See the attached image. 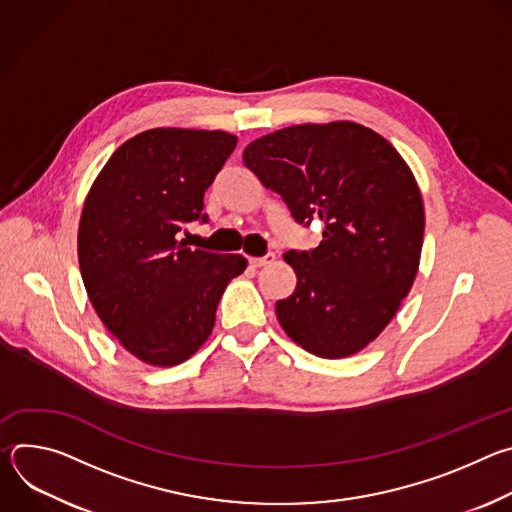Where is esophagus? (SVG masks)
<instances>
[{
    "label": "esophagus",
    "mask_w": 512,
    "mask_h": 512,
    "mask_svg": "<svg viewBox=\"0 0 512 512\" xmlns=\"http://www.w3.org/2000/svg\"><path fill=\"white\" fill-rule=\"evenodd\" d=\"M275 261V253H267V255H263V257H249V263L253 265V267H265V265H269V263H273Z\"/></svg>",
    "instance_id": "esophagus-1"
}]
</instances>
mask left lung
I'll return each mask as SVG.
<instances>
[{"mask_svg":"<svg viewBox=\"0 0 512 512\" xmlns=\"http://www.w3.org/2000/svg\"><path fill=\"white\" fill-rule=\"evenodd\" d=\"M243 162L296 223L324 225L316 249L283 255L298 285L275 304L281 328L322 358L362 350L417 275L425 214L409 166L383 135L352 121L273 131L247 145Z\"/></svg>","mask_w":512,"mask_h":512,"instance_id":"1","label":"left lung"}]
</instances>
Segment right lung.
Masks as SVG:
<instances>
[{"label": "right lung", "mask_w": 512, "mask_h": 512, "mask_svg": "<svg viewBox=\"0 0 512 512\" xmlns=\"http://www.w3.org/2000/svg\"><path fill=\"white\" fill-rule=\"evenodd\" d=\"M237 145L227 131L158 127L127 139L93 182L79 225L89 300L121 346L174 367L210 336L243 255L190 249L178 233L206 223L204 192Z\"/></svg>", "instance_id": "1"}]
</instances>
